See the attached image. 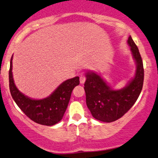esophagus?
<instances>
[{
    "mask_svg": "<svg viewBox=\"0 0 158 158\" xmlns=\"http://www.w3.org/2000/svg\"><path fill=\"white\" fill-rule=\"evenodd\" d=\"M85 80H86V77H85V76H81L80 78H79V81H80V83L81 84H83V83L85 82Z\"/></svg>",
    "mask_w": 158,
    "mask_h": 158,
    "instance_id": "esophagus-1",
    "label": "esophagus"
}]
</instances>
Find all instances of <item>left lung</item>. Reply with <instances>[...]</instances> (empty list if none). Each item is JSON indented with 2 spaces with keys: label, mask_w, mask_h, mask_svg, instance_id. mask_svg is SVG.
I'll return each mask as SVG.
<instances>
[{
  "label": "left lung",
  "mask_w": 158,
  "mask_h": 158,
  "mask_svg": "<svg viewBox=\"0 0 158 158\" xmlns=\"http://www.w3.org/2000/svg\"><path fill=\"white\" fill-rule=\"evenodd\" d=\"M128 44L137 64V70L135 78L124 88L112 90L97 73H86L84 89L87 106L94 118L102 122L111 123L121 118L134 106L142 90L144 80L142 58L131 36Z\"/></svg>",
  "instance_id": "8db88e82"
}]
</instances>
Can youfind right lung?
I'll return each instance as SVG.
<instances>
[{
    "mask_svg": "<svg viewBox=\"0 0 158 158\" xmlns=\"http://www.w3.org/2000/svg\"><path fill=\"white\" fill-rule=\"evenodd\" d=\"M12 56L9 71L10 90L17 106L32 121L44 126H53L62 119L68 108L73 88L79 84V77L64 81L48 97L32 99L21 94L16 88L12 77Z\"/></svg>",
    "mask_w": 158,
    "mask_h": 158,
    "instance_id": "1",
    "label": "right lung"
}]
</instances>
